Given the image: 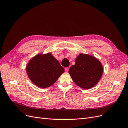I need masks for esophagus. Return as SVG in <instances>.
Masks as SVG:
<instances>
[{
	"mask_svg": "<svg viewBox=\"0 0 128 128\" xmlns=\"http://www.w3.org/2000/svg\"><path fill=\"white\" fill-rule=\"evenodd\" d=\"M64 70H65L66 72H68V70H69V68H65Z\"/></svg>",
	"mask_w": 128,
	"mask_h": 128,
	"instance_id": "esophagus-1",
	"label": "esophagus"
}]
</instances>
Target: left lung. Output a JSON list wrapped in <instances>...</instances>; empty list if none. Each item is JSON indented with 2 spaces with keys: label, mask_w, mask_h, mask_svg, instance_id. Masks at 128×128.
<instances>
[{
  "label": "left lung",
  "mask_w": 128,
  "mask_h": 128,
  "mask_svg": "<svg viewBox=\"0 0 128 128\" xmlns=\"http://www.w3.org/2000/svg\"><path fill=\"white\" fill-rule=\"evenodd\" d=\"M75 63L70 67L69 74L76 85L89 89L98 84L104 71L103 66L98 59L89 54H80Z\"/></svg>",
  "instance_id": "8db88e82"
}]
</instances>
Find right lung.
Wrapping results in <instances>:
<instances>
[{
	"mask_svg": "<svg viewBox=\"0 0 128 128\" xmlns=\"http://www.w3.org/2000/svg\"><path fill=\"white\" fill-rule=\"evenodd\" d=\"M26 71L30 80L42 88L52 86L64 72L59 61L50 53L34 56L29 60Z\"/></svg>",
	"mask_w": 128,
	"mask_h": 128,
	"instance_id": "add662e5",
	"label": "right lung"
}]
</instances>
